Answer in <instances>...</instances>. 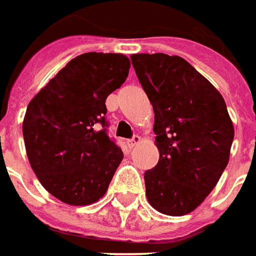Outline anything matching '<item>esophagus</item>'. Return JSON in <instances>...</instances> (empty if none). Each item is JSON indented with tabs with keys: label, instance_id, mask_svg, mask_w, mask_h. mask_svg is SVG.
I'll list each match as a JSON object with an SVG mask.
<instances>
[{
	"label": "esophagus",
	"instance_id": "esophagus-1",
	"mask_svg": "<svg viewBox=\"0 0 256 256\" xmlns=\"http://www.w3.org/2000/svg\"><path fill=\"white\" fill-rule=\"evenodd\" d=\"M140 142V135H135L132 140H128V146H130V148H134V146H136Z\"/></svg>",
	"mask_w": 256,
	"mask_h": 256
}]
</instances>
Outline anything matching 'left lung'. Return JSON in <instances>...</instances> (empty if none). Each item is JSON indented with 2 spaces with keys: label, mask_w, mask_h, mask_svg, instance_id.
Returning a JSON list of instances; mask_svg holds the SVG:
<instances>
[{
  "label": "left lung",
  "mask_w": 256,
  "mask_h": 256,
  "mask_svg": "<svg viewBox=\"0 0 256 256\" xmlns=\"http://www.w3.org/2000/svg\"><path fill=\"white\" fill-rule=\"evenodd\" d=\"M131 60L155 112L159 160L145 172L146 197L159 212L180 217L218 183L234 125L220 92L183 58L136 53Z\"/></svg>",
  "instance_id": "8db88e82"
}]
</instances>
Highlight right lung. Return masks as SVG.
Listing matches in <instances>:
<instances>
[{
	"label": "right lung",
	"instance_id": "right-lung-1",
	"mask_svg": "<svg viewBox=\"0 0 256 256\" xmlns=\"http://www.w3.org/2000/svg\"><path fill=\"white\" fill-rule=\"evenodd\" d=\"M122 53L77 56L30 100L22 122L28 160L53 197L88 206L106 194L124 154L107 136L106 100L126 80Z\"/></svg>",
	"mask_w": 256,
	"mask_h": 256
}]
</instances>
